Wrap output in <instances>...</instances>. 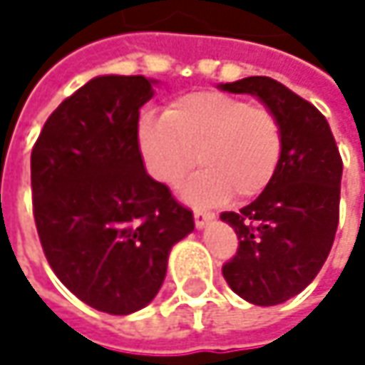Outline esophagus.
Returning <instances> with one entry per match:
<instances>
[{
  "label": "esophagus",
  "mask_w": 365,
  "mask_h": 365,
  "mask_svg": "<svg viewBox=\"0 0 365 365\" xmlns=\"http://www.w3.org/2000/svg\"><path fill=\"white\" fill-rule=\"evenodd\" d=\"M215 215L213 213H205V211H194V224H196V228H205L211 220H213Z\"/></svg>",
  "instance_id": "obj_1"
}]
</instances>
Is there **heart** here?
Wrapping results in <instances>:
<instances>
[{
    "instance_id": "1",
    "label": "heart",
    "mask_w": 365,
    "mask_h": 365,
    "mask_svg": "<svg viewBox=\"0 0 365 365\" xmlns=\"http://www.w3.org/2000/svg\"><path fill=\"white\" fill-rule=\"evenodd\" d=\"M139 143L150 173L175 187L198 163L202 169L185 183L183 198L213 207L232 196H257L277 173L283 133L264 106L200 91L178 97L165 115L148 113L139 124Z\"/></svg>"
}]
</instances>
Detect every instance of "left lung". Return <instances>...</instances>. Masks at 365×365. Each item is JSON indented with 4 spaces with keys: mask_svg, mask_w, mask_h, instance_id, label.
Masks as SVG:
<instances>
[{
    "mask_svg": "<svg viewBox=\"0 0 365 365\" xmlns=\"http://www.w3.org/2000/svg\"><path fill=\"white\" fill-rule=\"evenodd\" d=\"M220 91L254 95L281 124L283 152L274 178L239 213L222 222L239 237L237 255L222 266L230 289L257 307L300 294L328 259L338 228L342 158L328 120L281 82L252 76Z\"/></svg>",
    "mask_w": 365,
    "mask_h": 365,
    "instance_id": "8db88e82",
    "label": "left lung"
}]
</instances>
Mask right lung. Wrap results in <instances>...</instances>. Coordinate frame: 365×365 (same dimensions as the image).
Listing matches in <instances>:
<instances>
[{"instance_id":"1","label":"right lung","mask_w":365,"mask_h":365,"mask_svg":"<svg viewBox=\"0 0 365 365\" xmlns=\"http://www.w3.org/2000/svg\"><path fill=\"white\" fill-rule=\"evenodd\" d=\"M156 80L99 76L46 120L31 152L37 235L61 283L88 307L128 315L158 294L192 211L148 175L139 110Z\"/></svg>"}]
</instances>
